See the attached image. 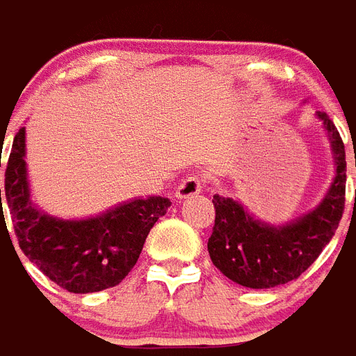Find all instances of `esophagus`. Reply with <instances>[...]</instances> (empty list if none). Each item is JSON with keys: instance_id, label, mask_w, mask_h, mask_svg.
Instances as JSON below:
<instances>
[{"instance_id": "1", "label": "esophagus", "mask_w": 356, "mask_h": 356, "mask_svg": "<svg viewBox=\"0 0 356 356\" xmlns=\"http://www.w3.org/2000/svg\"><path fill=\"white\" fill-rule=\"evenodd\" d=\"M205 188V178L201 176V174H190V176H186L182 180V184L178 186V190H176V197L178 199H186L191 197V195H195L199 191H203Z\"/></svg>"}]
</instances>
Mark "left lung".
<instances>
[{
    "label": "left lung",
    "instance_id": "obj_1",
    "mask_svg": "<svg viewBox=\"0 0 356 356\" xmlns=\"http://www.w3.org/2000/svg\"><path fill=\"white\" fill-rule=\"evenodd\" d=\"M316 117L327 132L335 163L334 182L318 207L291 222L274 226L254 218L239 201L213 197L216 216L207 249L214 266L239 286L268 289L299 278L339 226L347 182L345 145L326 113L318 111Z\"/></svg>",
    "mask_w": 356,
    "mask_h": 356
}]
</instances>
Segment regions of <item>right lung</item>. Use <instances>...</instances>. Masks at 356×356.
<instances>
[{
    "label": "right lung",
    "mask_w": 356,
    "mask_h": 356,
    "mask_svg": "<svg viewBox=\"0 0 356 356\" xmlns=\"http://www.w3.org/2000/svg\"><path fill=\"white\" fill-rule=\"evenodd\" d=\"M24 155L26 136L21 128L5 170V197L22 253L70 293H95L120 284L138 263L147 234L166 214L170 199H132L93 218L63 220L30 201Z\"/></svg>",
    "instance_id": "right-lung-1"
}]
</instances>
